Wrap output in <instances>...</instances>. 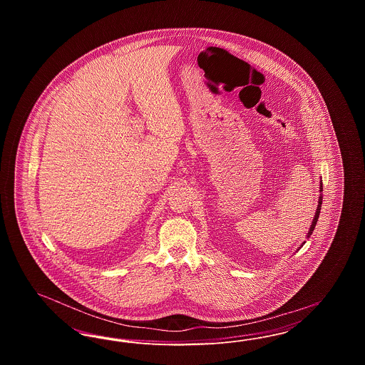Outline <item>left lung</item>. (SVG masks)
Returning <instances> with one entry per match:
<instances>
[{
  "label": "left lung",
  "instance_id": "obj_1",
  "mask_svg": "<svg viewBox=\"0 0 365 365\" xmlns=\"http://www.w3.org/2000/svg\"><path fill=\"white\" fill-rule=\"evenodd\" d=\"M320 191H323V183L320 182ZM322 201H323V195H320L319 197V202H317V209H316V213H314V217H313L312 226L309 228V231H308V238L312 235L313 230H314V226H316V223H317V219H319V215H320V209H322ZM304 245V243H302ZM301 245V246H302ZM301 246H299V249H301Z\"/></svg>",
  "mask_w": 365,
  "mask_h": 365
}]
</instances>
